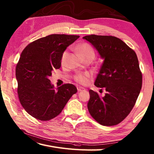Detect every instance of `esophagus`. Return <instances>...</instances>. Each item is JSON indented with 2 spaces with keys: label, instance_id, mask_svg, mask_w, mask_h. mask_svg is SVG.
I'll use <instances>...</instances> for the list:
<instances>
[{
  "label": "esophagus",
  "instance_id": "esophagus-1",
  "mask_svg": "<svg viewBox=\"0 0 154 154\" xmlns=\"http://www.w3.org/2000/svg\"><path fill=\"white\" fill-rule=\"evenodd\" d=\"M85 90V89L84 88H83V87H77V91H84Z\"/></svg>",
  "mask_w": 154,
  "mask_h": 154
}]
</instances>
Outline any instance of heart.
Masks as SVG:
<instances>
[{
	"label": "heart",
	"instance_id": "obj_1",
	"mask_svg": "<svg viewBox=\"0 0 154 154\" xmlns=\"http://www.w3.org/2000/svg\"><path fill=\"white\" fill-rule=\"evenodd\" d=\"M75 50L79 54L84 60L91 59L93 60L95 57V51H94L93 48L91 45L87 43H81L78 44L75 47ZM68 55L67 50H65L61 54V64L64 65L66 61L67 57ZM90 77V75L88 73H78L75 75L74 79L75 81H77L78 83L81 85L87 84L89 79Z\"/></svg>",
	"mask_w": 154,
	"mask_h": 154
}]
</instances>
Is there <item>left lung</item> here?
I'll list each match as a JSON object with an SVG mask.
<instances>
[{
  "label": "left lung",
  "instance_id": "1",
  "mask_svg": "<svg viewBox=\"0 0 154 154\" xmlns=\"http://www.w3.org/2000/svg\"><path fill=\"white\" fill-rule=\"evenodd\" d=\"M83 38L93 45L104 60L94 85L104 88L105 95L100 97L90 90L88 110L101 125H116L131 112L142 88V75L136 54L112 35L92 34Z\"/></svg>",
  "mask_w": 154,
  "mask_h": 154
}]
</instances>
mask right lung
I'll use <instances>...</instances> for the list:
<instances>
[{
	"instance_id": "right-lung-1",
	"label": "right lung",
	"mask_w": 154,
	"mask_h": 154,
	"mask_svg": "<svg viewBox=\"0 0 154 154\" xmlns=\"http://www.w3.org/2000/svg\"><path fill=\"white\" fill-rule=\"evenodd\" d=\"M79 35L51 34L29 44L22 51L16 67L18 94L22 106L35 119L50 120L61 113L73 94V84L56 90L49 77L61 67V56Z\"/></svg>"
}]
</instances>
